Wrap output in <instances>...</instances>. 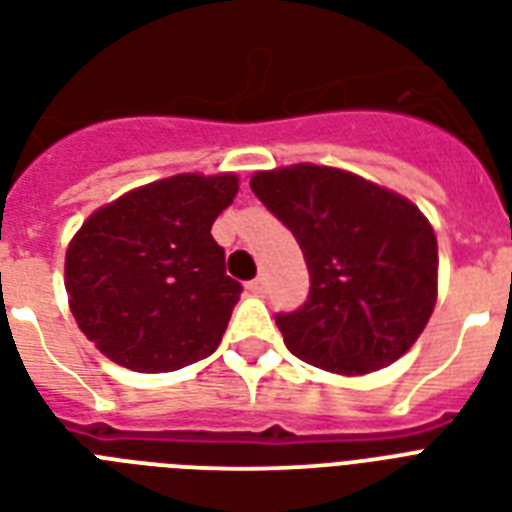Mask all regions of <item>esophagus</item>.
Masks as SVG:
<instances>
[{"mask_svg":"<svg viewBox=\"0 0 512 512\" xmlns=\"http://www.w3.org/2000/svg\"><path fill=\"white\" fill-rule=\"evenodd\" d=\"M247 289H249V292H252V295L263 297L265 295V279H263V276H257V279L249 281Z\"/></svg>","mask_w":512,"mask_h":512,"instance_id":"obj_1","label":"esophagus"}]
</instances>
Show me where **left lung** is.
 I'll return each instance as SVG.
<instances>
[{
  "label": "left lung",
  "instance_id": "8db88e82",
  "mask_svg": "<svg viewBox=\"0 0 512 512\" xmlns=\"http://www.w3.org/2000/svg\"><path fill=\"white\" fill-rule=\"evenodd\" d=\"M249 188L303 249L311 289L276 313L287 348L327 372L366 374L412 348L436 305V233L412 201L350 172L297 164Z\"/></svg>",
  "mask_w": 512,
  "mask_h": 512
}]
</instances>
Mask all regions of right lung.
<instances>
[{
	"mask_svg": "<svg viewBox=\"0 0 512 512\" xmlns=\"http://www.w3.org/2000/svg\"><path fill=\"white\" fill-rule=\"evenodd\" d=\"M236 191V175H175L82 225L66 252V292L100 353L151 374L215 353L244 287L209 231Z\"/></svg>",
	"mask_w": 512,
	"mask_h": 512,
	"instance_id": "obj_1",
	"label": "right lung"
}]
</instances>
